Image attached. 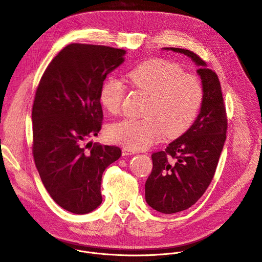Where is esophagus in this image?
I'll use <instances>...</instances> for the list:
<instances>
[{"mask_svg": "<svg viewBox=\"0 0 262 262\" xmlns=\"http://www.w3.org/2000/svg\"><path fill=\"white\" fill-rule=\"evenodd\" d=\"M134 154H136V151L133 150V149H129L127 147L122 148V156H130V155H134Z\"/></svg>", "mask_w": 262, "mask_h": 262, "instance_id": "34e87169", "label": "esophagus"}]
</instances>
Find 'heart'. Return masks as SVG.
<instances>
[{
	"instance_id": "1",
	"label": "heart",
	"mask_w": 262,
	"mask_h": 262,
	"mask_svg": "<svg viewBox=\"0 0 262 262\" xmlns=\"http://www.w3.org/2000/svg\"><path fill=\"white\" fill-rule=\"evenodd\" d=\"M128 83L133 89L148 95L143 116L126 118L111 124L107 137L133 150L152 145L164 134L180 137L196 121L202 107L205 90L201 79L188 73L178 63L167 59H151L132 69ZM127 93L125 84L107 78L99 90V101L110 114H119Z\"/></svg>"
}]
</instances>
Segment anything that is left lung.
Here are the masks:
<instances>
[{"label":"left lung","mask_w":262,"mask_h":262,"mask_svg":"<svg viewBox=\"0 0 262 262\" xmlns=\"http://www.w3.org/2000/svg\"><path fill=\"white\" fill-rule=\"evenodd\" d=\"M184 54L198 65L205 96L192 127L152 154V171L145 183L149 206L163 213H175L194 205L207 190L219 163L227 133L226 106L216 73L192 51L165 48Z\"/></svg>","instance_id":"left-lung-1"}]
</instances>
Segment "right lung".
Returning a JSON list of instances; mask_svg holds the SVG:
<instances>
[{"label":"right lung","mask_w":262,"mask_h":262,"mask_svg":"<svg viewBox=\"0 0 262 262\" xmlns=\"http://www.w3.org/2000/svg\"><path fill=\"white\" fill-rule=\"evenodd\" d=\"M125 51L70 43L49 64L36 89L32 154L45 188L62 208L77 214L102 201L101 176L121 156L117 146L87 143L102 125L99 90Z\"/></svg>","instance_id":"add662e5"}]
</instances>
